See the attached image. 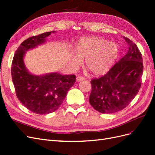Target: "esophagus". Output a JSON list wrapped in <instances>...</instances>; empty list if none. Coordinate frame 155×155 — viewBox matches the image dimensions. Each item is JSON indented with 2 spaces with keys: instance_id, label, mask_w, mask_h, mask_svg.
<instances>
[{
  "instance_id": "1",
  "label": "esophagus",
  "mask_w": 155,
  "mask_h": 155,
  "mask_svg": "<svg viewBox=\"0 0 155 155\" xmlns=\"http://www.w3.org/2000/svg\"><path fill=\"white\" fill-rule=\"evenodd\" d=\"M83 80H84V78H83V77H81V76H78L76 78V81L78 82H80V81H83Z\"/></svg>"
}]
</instances>
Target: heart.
<instances>
[{
	"instance_id": "heart-1",
	"label": "heart",
	"mask_w": 155,
	"mask_h": 155,
	"mask_svg": "<svg viewBox=\"0 0 155 155\" xmlns=\"http://www.w3.org/2000/svg\"><path fill=\"white\" fill-rule=\"evenodd\" d=\"M119 55L118 45L114 42L98 36L83 37L79 39L72 52L71 62L79 67L85 60V67L94 76H102L110 71Z\"/></svg>"
}]
</instances>
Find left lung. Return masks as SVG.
<instances>
[{
    "instance_id": "1",
    "label": "left lung",
    "mask_w": 155,
    "mask_h": 155,
    "mask_svg": "<svg viewBox=\"0 0 155 155\" xmlns=\"http://www.w3.org/2000/svg\"><path fill=\"white\" fill-rule=\"evenodd\" d=\"M128 50L104 76L92 79L89 102L102 114L123 110L134 99L141 86L143 63L141 53L135 43L123 37Z\"/></svg>"
}]
</instances>
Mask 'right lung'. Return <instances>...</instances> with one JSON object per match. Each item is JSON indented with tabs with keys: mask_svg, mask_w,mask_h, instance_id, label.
Returning <instances> with one entry per match:
<instances>
[{
	"mask_svg": "<svg viewBox=\"0 0 155 155\" xmlns=\"http://www.w3.org/2000/svg\"><path fill=\"white\" fill-rule=\"evenodd\" d=\"M51 33L47 32L24 41L16 51L12 65V80L18 99L28 110L40 115L51 114L59 108L76 81L74 74L63 75L56 72L35 75L25 67L24 59L26 52L45 44Z\"/></svg>",
	"mask_w": 155,
	"mask_h": 155,
	"instance_id": "obj_1",
	"label": "right lung"
}]
</instances>
